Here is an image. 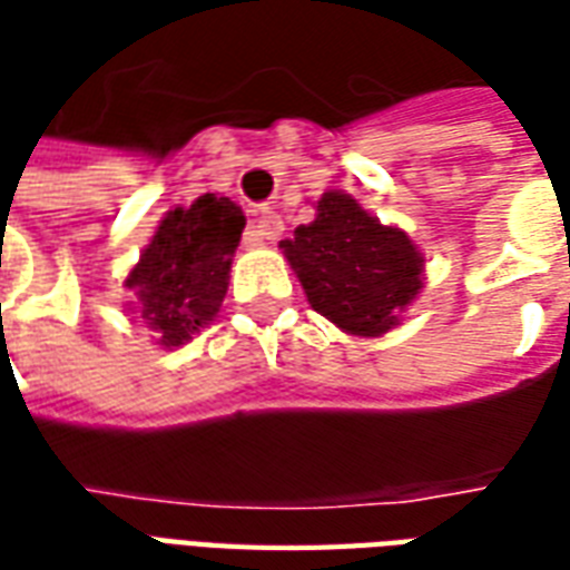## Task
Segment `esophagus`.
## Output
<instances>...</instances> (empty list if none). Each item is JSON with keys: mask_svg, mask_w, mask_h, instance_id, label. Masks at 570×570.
<instances>
[{"mask_svg": "<svg viewBox=\"0 0 570 570\" xmlns=\"http://www.w3.org/2000/svg\"><path fill=\"white\" fill-rule=\"evenodd\" d=\"M256 235H259L262 240H277V237L284 235V219L274 210H262L259 216H256Z\"/></svg>", "mask_w": 570, "mask_h": 570, "instance_id": "obj_1", "label": "esophagus"}]
</instances>
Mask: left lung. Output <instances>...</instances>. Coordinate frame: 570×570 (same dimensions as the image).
Instances as JSON below:
<instances>
[{
	"label": "left lung",
	"mask_w": 570,
	"mask_h": 570,
	"mask_svg": "<svg viewBox=\"0 0 570 570\" xmlns=\"http://www.w3.org/2000/svg\"><path fill=\"white\" fill-rule=\"evenodd\" d=\"M314 210V223L281 240L311 308L357 338L396 330L424 289L419 244L342 188L323 191Z\"/></svg>",
	"instance_id": "1"
}]
</instances>
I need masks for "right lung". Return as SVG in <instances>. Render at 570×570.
<instances>
[{
    "instance_id": "add662e5",
    "label": "right lung",
    "mask_w": 570,
    "mask_h": 570,
    "mask_svg": "<svg viewBox=\"0 0 570 570\" xmlns=\"http://www.w3.org/2000/svg\"><path fill=\"white\" fill-rule=\"evenodd\" d=\"M244 225L235 200L210 191L164 213L125 277L134 293L128 314L149 326L155 345L176 351L216 321Z\"/></svg>"
}]
</instances>
